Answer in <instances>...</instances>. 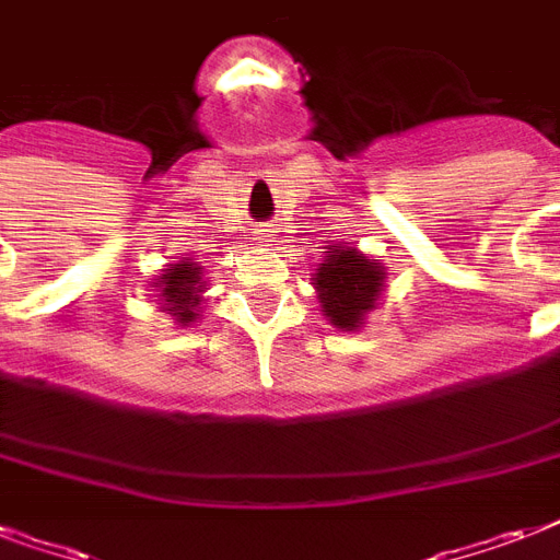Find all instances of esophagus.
Segmentation results:
<instances>
[{
	"mask_svg": "<svg viewBox=\"0 0 560 560\" xmlns=\"http://www.w3.org/2000/svg\"><path fill=\"white\" fill-rule=\"evenodd\" d=\"M258 241H270V232H267V229H258Z\"/></svg>",
	"mask_w": 560,
	"mask_h": 560,
	"instance_id": "obj_1",
	"label": "esophagus"
}]
</instances>
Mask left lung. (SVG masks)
I'll list each match as a JSON object with an SVG mask.
<instances>
[{"label": "left lung", "instance_id": "8db88e82", "mask_svg": "<svg viewBox=\"0 0 560 560\" xmlns=\"http://www.w3.org/2000/svg\"><path fill=\"white\" fill-rule=\"evenodd\" d=\"M316 290L323 299L325 316L337 328H358L366 311H372L383 290V270L372 258L354 249H334L316 272Z\"/></svg>", "mask_w": 560, "mask_h": 560}]
</instances>
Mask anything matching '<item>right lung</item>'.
I'll list each match as a JSON object with an SVG mask.
<instances>
[{"label": "right lung", "mask_w": 560, "mask_h": 560, "mask_svg": "<svg viewBox=\"0 0 560 560\" xmlns=\"http://www.w3.org/2000/svg\"><path fill=\"white\" fill-rule=\"evenodd\" d=\"M162 296H165V311L171 316H177V323H194L197 319V305H200L202 281H200V267H194L191 261L174 264L165 276H162Z\"/></svg>", "instance_id": "1"}]
</instances>
